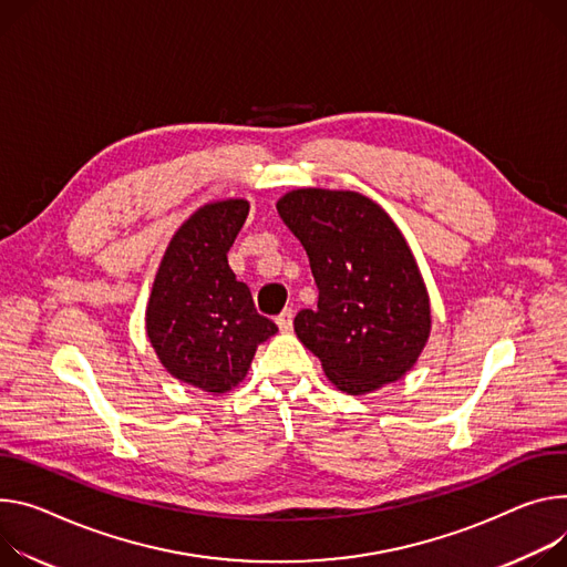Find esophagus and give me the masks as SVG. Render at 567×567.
I'll list each match as a JSON object with an SVG mask.
<instances>
[{"label":"esophagus","instance_id":"obj_1","mask_svg":"<svg viewBox=\"0 0 567 567\" xmlns=\"http://www.w3.org/2000/svg\"><path fill=\"white\" fill-rule=\"evenodd\" d=\"M276 323H278V328H280L282 332H289L291 326H293V312H291V310H282V312L278 315Z\"/></svg>","mask_w":567,"mask_h":567}]
</instances>
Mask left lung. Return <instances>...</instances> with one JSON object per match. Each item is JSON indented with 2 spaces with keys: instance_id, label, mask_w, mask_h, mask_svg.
<instances>
[{
  "instance_id": "8db88e82",
  "label": "left lung",
  "mask_w": 567,
  "mask_h": 567,
  "mask_svg": "<svg viewBox=\"0 0 567 567\" xmlns=\"http://www.w3.org/2000/svg\"><path fill=\"white\" fill-rule=\"evenodd\" d=\"M278 215L302 244L319 287L317 310L293 330L350 395L400 380L430 337V298L402 233L357 192L293 189Z\"/></svg>"
}]
</instances>
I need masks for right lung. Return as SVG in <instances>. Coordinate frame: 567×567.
<instances>
[{
	"mask_svg": "<svg viewBox=\"0 0 567 567\" xmlns=\"http://www.w3.org/2000/svg\"><path fill=\"white\" fill-rule=\"evenodd\" d=\"M248 203L203 205L174 235L146 307V334L163 367L210 393L237 386L278 326L257 315L250 289L228 267Z\"/></svg>",
	"mask_w": 567,
	"mask_h": 567,
	"instance_id": "right-lung-1",
	"label": "right lung"
}]
</instances>
